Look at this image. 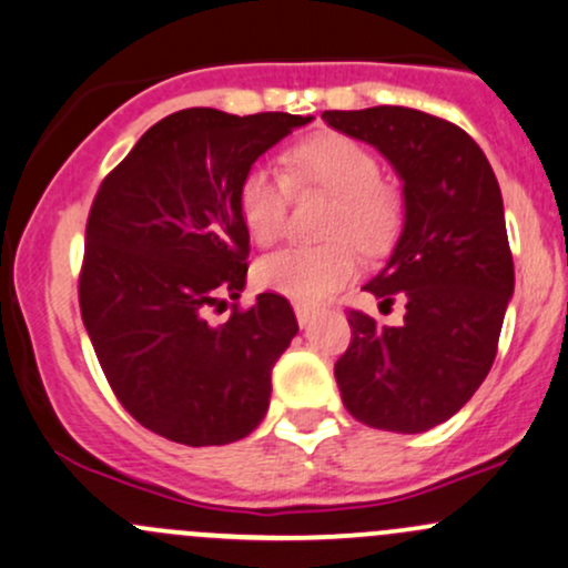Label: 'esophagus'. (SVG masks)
Listing matches in <instances>:
<instances>
[{"label":"esophagus","instance_id":"obj_1","mask_svg":"<svg viewBox=\"0 0 568 568\" xmlns=\"http://www.w3.org/2000/svg\"><path fill=\"white\" fill-rule=\"evenodd\" d=\"M296 321H298V325H302V328H306V325L315 321V310H310V306L296 304Z\"/></svg>","mask_w":568,"mask_h":568}]
</instances>
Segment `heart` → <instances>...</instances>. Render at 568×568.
Here are the masks:
<instances>
[{
    "label": "heart",
    "instance_id": "b5f03b06",
    "mask_svg": "<svg viewBox=\"0 0 568 568\" xmlns=\"http://www.w3.org/2000/svg\"><path fill=\"white\" fill-rule=\"evenodd\" d=\"M288 173L258 162L240 184V216L253 243L272 245L285 232L293 184L321 186L336 197L325 245H288L256 266L258 285L302 306L323 304L357 275V253H382L400 226V200L382 184L376 154L347 135H315L285 154Z\"/></svg>",
    "mask_w": 568,
    "mask_h": 568
}]
</instances>
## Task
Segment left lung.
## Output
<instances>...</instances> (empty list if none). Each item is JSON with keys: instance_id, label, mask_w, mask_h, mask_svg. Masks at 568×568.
Instances as JSON below:
<instances>
[{"instance_id": "left-lung-1", "label": "left lung", "mask_w": 568, "mask_h": 568, "mask_svg": "<svg viewBox=\"0 0 568 568\" xmlns=\"http://www.w3.org/2000/svg\"><path fill=\"white\" fill-rule=\"evenodd\" d=\"M366 141L403 184V230L363 291L406 302L400 325L349 312L352 342L336 384L357 422L416 435L452 419L491 371L515 272L501 192L462 128L406 106L323 112Z\"/></svg>"}]
</instances>
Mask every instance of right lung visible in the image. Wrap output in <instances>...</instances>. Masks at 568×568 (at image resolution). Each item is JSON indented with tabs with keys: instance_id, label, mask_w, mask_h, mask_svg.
<instances>
[{
	"instance_id": "obj_1",
	"label": "right lung",
	"mask_w": 568,
	"mask_h": 568,
	"mask_svg": "<svg viewBox=\"0 0 568 568\" xmlns=\"http://www.w3.org/2000/svg\"><path fill=\"white\" fill-rule=\"evenodd\" d=\"M315 116L184 109L141 135L98 189L84 232L82 321L114 395L143 427L184 446L251 435L272 366L298 323L277 293L240 298L247 234L240 184L266 149Z\"/></svg>"
}]
</instances>
